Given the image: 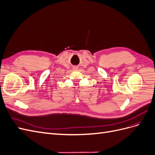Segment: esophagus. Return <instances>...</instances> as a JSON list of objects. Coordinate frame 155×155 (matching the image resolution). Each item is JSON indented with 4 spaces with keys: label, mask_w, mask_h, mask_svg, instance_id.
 Segmentation results:
<instances>
[{
    "label": "esophagus",
    "mask_w": 155,
    "mask_h": 155,
    "mask_svg": "<svg viewBox=\"0 0 155 155\" xmlns=\"http://www.w3.org/2000/svg\"><path fill=\"white\" fill-rule=\"evenodd\" d=\"M78 68L77 67H74V70H77Z\"/></svg>",
    "instance_id": "34e87169"
}]
</instances>
